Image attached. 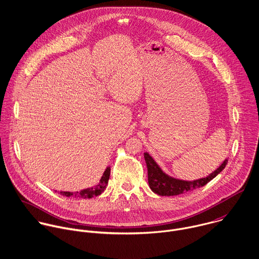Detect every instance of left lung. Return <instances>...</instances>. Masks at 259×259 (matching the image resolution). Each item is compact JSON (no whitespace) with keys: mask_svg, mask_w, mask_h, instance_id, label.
Listing matches in <instances>:
<instances>
[{"mask_svg":"<svg viewBox=\"0 0 259 259\" xmlns=\"http://www.w3.org/2000/svg\"><path fill=\"white\" fill-rule=\"evenodd\" d=\"M145 161L148 168V182L151 190L158 195H178L187 191L194 190L201 186H204L211 179H213L220 172L223 171L228 163V159H225L223 163L206 177L198 178L195 180H182L168 175L158 165L154 158L148 153H144Z\"/></svg>","mask_w":259,"mask_h":259,"instance_id":"8db88e82","label":"left lung"}]
</instances>
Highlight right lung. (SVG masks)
<instances>
[{
    "label": "right lung",
    "instance_id": "1",
    "mask_svg": "<svg viewBox=\"0 0 259 259\" xmlns=\"http://www.w3.org/2000/svg\"><path fill=\"white\" fill-rule=\"evenodd\" d=\"M109 176H110V167H106L105 171L103 172L99 182L92 187H88L85 189H82L81 191H75V192H70V191H60V193L62 195H66V196H80L82 198H92L94 196H97L99 194H101L104 189L106 188L107 184H108V180H109Z\"/></svg>",
    "mask_w": 259,
    "mask_h": 259
}]
</instances>
